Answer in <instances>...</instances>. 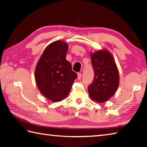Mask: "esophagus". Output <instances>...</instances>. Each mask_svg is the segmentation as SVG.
<instances>
[{"mask_svg": "<svg viewBox=\"0 0 147 147\" xmlns=\"http://www.w3.org/2000/svg\"><path fill=\"white\" fill-rule=\"evenodd\" d=\"M82 78V73H78V80H80Z\"/></svg>", "mask_w": 147, "mask_h": 147, "instance_id": "1", "label": "esophagus"}]
</instances>
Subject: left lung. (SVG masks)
Here are the masks:
<instances>
[{
	"mask_svg": "<svg viewBox=\"0 0 147 147\" xmlns=\"http://www.w3.org/2000/svg\"><path fill=\"white\" fill-rule=\"evenodd\" d=\"M95 78L88 86L89 96L93 101L103 103L116 92L119 85V73L113 55L107 49L90 52Z\"/></svg>",
	"mask_w": 147,
	"mask_h": 147,
	"instance_id": "8db88e82",
	"label": "left lung"
}]
</instances>
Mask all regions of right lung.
<instances>
[{"label": "right lung", "mask_w": 147, "mask_h": 147, "mask_svg": "<svg viewBox=\"0 0 147 147\" xmlns=\"http://www.w3.org/2000/svg\"><path fill=\"white\" fill-rule=\"evenodd\" d=\"M68 44L57 40L47 46L37 62L35 71L36 86L43 96L54 102L66 98L70 92L76 73L67 61Z\"/></svg>", "instance_id": "obj_1"}]
</instances>
